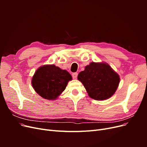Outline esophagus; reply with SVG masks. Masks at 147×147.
Instances as JSON below:
<instances>
[{
	"mask_svg": "<svg viewBox=\"0 0 147 147\" xmlns=\"http://www.w3.org/2000/svg\"><path fill=\"white\" fill-rule=\"evenodd\" d=\"M77 76H78V73L74 72V73L72 74V77H73L74 79H77Z\"/></svg>",
	"mask_w": 147,
	"mask_h": 147,
	"instance_id": "obj_1",
	"label": "esophagus"
}]
</instances>
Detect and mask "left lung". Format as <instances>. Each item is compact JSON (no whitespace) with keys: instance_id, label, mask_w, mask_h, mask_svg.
<instances>
[{"instance_id":"left-lung-1","label":"left lung","mask_w":147,"mask_h":147,"mask_svg":"<svg viewBox=\"0 0 147 147\" xmlns=\"http://www.w3.org/2000/svg\"><path fill=\"white\" fill-rule=\"evenodd\" d=\"M78 80L85 88L91 98L106 100L112 97L119 83V75L105 63L92 62L80 72Z\"/></svg>"}]
</instances>
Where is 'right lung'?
<instances>
[{
  "label": "right lung",
  "instance_id": "add662e5",
  "mask_svg": "<svg viewBox=\"0 0 147 147\" xmlns=\"http://www.w3.org/2000/svg\"><path fill=\"white\" fill-rule=\"evenodd\" d=\"M72 76L65 70H62L55 65H44L35 72L32 79L34 90L43 98L55 100L63 92L72 80Z\"/></svg>",
  "mask_w": 147,
  "mask_h": 147
}]
</instances>
